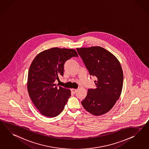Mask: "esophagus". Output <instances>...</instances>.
Wrapping results in <instances>:
<instances>
[{
    "label": "esophagus",
    "instance_id": "esophagus-1",
    "mask_svg": "<svg viewBox=\"0 0 149 149\" xmlns=\"http://www.w3.org/2000/svg\"><path fill=\"white\" fill-rule=\"evenodd\" d=\"M71 91H72V92L74 93H75L77 92V89H71Z\"/></svg>",
    "mask_w": 149,
    "mask_h": 149
}]
</instances>
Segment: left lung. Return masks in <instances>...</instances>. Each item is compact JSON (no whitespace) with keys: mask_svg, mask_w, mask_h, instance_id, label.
I'll list each match as a JSON object with an SVG mask.
<instances>
[{"mask_svg":"<svg viewBox=\"0 0 149 149\" xmlns=\"http://www.w3.org/2000/svg\"><path fill=\"white\" fill-rule=\"evenodd\" d=\"M91 75L97 77L95 88L89 89L81 104L95 116L109 111L120 96L123 72L119 61L111 52L100 47L77 48Z\"/></svg>","mask_w":149,"mask_h":149,"instance_id":"8db88e82","label":"left lung"}]
</instances>
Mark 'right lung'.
<instances>
[{
	"label": "right lung",
	"mask_w": 149,
	"mask_h": 149,
	"mask_svg": "<svg viewBox=\"0 0 149 149\" xmlns=\"http://www.w3.org/2000/svg\"><path fill=\"white\" fill-rule=\"evenodd\" d=\"M77 56L74 49L56 47L40 52L32 61L27 88L33 104L42 115L55 117L63 110L71 95L70 90L58 88L54 82L63 75L65 61Z\"/></svg>",
	"instance_id": "right-lung-1"
}]
</instances>
